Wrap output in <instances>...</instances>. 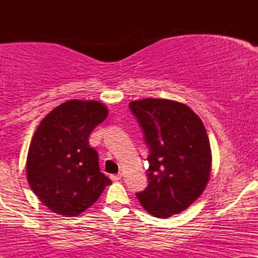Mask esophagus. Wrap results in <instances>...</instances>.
I'll return each instance as SVG.
<instances>
[{"instance_id": "obj_1", "label": "esophagus", "mask_w": 258, "mask_h": 258, "mask_svg": "<svg viewBox=\"0 0 258 258\" xmlns=\"http://www.w3.org/2000/svg\"><path fill=\"white\" fill-rule=\"evenodd\" d=\"M110 178L112 180H115V182H117V180H120L121 178H122V173H117V174H111Z\"/></svg>"}]
</instances>
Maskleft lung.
Masks as SVG:
<instances>
[{"label": "left lung", "mask_w": 258, "mask_h": 258, "mask_svg": "<svg viewBox=\"0 0 258 258\" xmlns=\"http://www.w3.org/2000/svg\"><path fill=\"white\" fill-rule=\"evenodd\" d=\"M149 155L148 186L136 193L158 218L184 211L205 190L211 172V148L205 126L189 106L167 99L130 103Z\"/></svg>", "instance_id": "8db88e82"}]
</instances>
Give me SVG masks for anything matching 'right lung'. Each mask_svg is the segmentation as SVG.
<instances>
[{"mask_svg":"<svg viewBox=\"0 0 258 258\" xmlns=\"http://www.w3.org/2000/svg\"><path fill=\"white\" fill-rule=\"evenodd\" d=\"M108 116L96 100H69L38 125L29 147L26 176L32 191L54 214L79 216L111 180L100 172L91 132Z\"/></svg>","mask_w":258,"mask_h":258,"instance_id":"add662e5","label":"right lung"}]
</instances>
